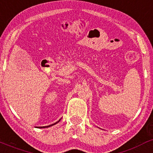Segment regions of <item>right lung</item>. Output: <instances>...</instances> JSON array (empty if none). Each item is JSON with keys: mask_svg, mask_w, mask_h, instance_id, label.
Here are the masks:
<instances>
[{"mask_svg": "<svg viewBox=\"0 0 153 153\" xmlns=\"http://www.w3.org/2000/svg\"><path fill=\"white\" fill-rule=\"evenodd\" d=\"M61 119H59V120H58V121H57V122H56V123H53V124H51V125H49V126H37V127H36V128H48V127H51V126H53V125H55V124H56V123H58V122H59V121H61Z\"/></svg>", "mask_w": 153, "mask_h": 153, "instance_id": "add662e5", "label": "right lung"}]
</instances>
